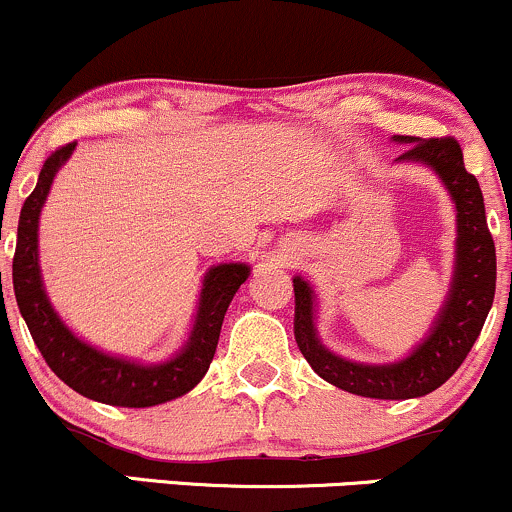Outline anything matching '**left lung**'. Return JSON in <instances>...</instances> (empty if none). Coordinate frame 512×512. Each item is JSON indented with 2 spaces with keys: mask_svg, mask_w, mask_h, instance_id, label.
Returning a JSON list of instances; mask_svg holds the SVG:
<instances>
[{
  "mask_svg": "<svg viewBox=\"0 0 512 512\" xmlns=\"http://www.w3.org/2000/svg\"><path fill=\"white\" fill-rule=\"evenodd\" d=\"M408 150L398 160L425 162L440 174L457 204V269L449 299L428 340L411 357L396 364H357L325 350L313 330V291L294 279V338L313 372L342 391L367 398H418L440 389L462 367L491 311L496 294V245L486 223L484 194L471 172L457 138L398 136Z\"/></svg>",
  "mask_w": 512,
  "mask_h": 512,
  "instance_id": "1",
  "label": "left lung"
}]
</instances>
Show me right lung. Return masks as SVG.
Returning a JSON list of instances; mask_svg holds the SVG:
<instances>
[{"instance_id": "obj_1", "label": "right lung", "mask_w": 512, "mask_h": 512, "mask_svg": "<svg viewBox=\"0 0 512 512\" xmlns=\"http://www.w3.org/2000/svg\"><path fill=\"white\" fill-rule=\"evenodd\" d=\"M72 150H75V143H67L53 155H48L41 174H38L36 189L28 194L21 206L11 279H14L16 303L26 320L28 333L48 367L58 374V379H63L70 389L92 398V401L123 408H148L184 396L209 372L211 359L216 355L223 316H226L235 291L250 274V267L235 262V265L209 269L187 347L170 362L143 367V364L128 362V359L104 355L87 342L77 340L50 306L46 291H43L41 269H38V213L46 204L55 172L72 155Z\"/></svg>"}]
</instances>
